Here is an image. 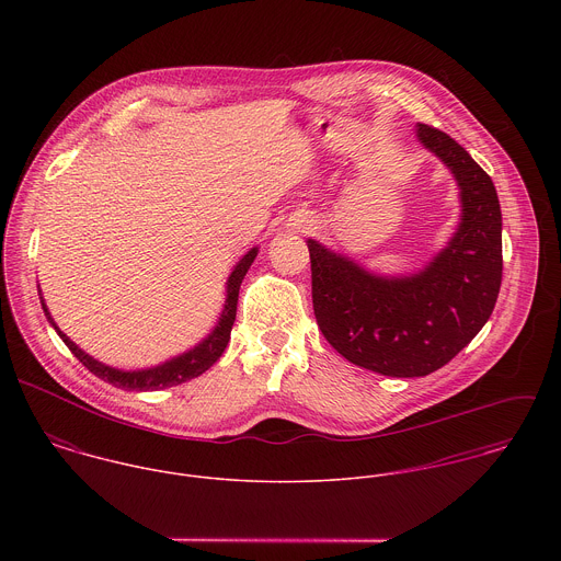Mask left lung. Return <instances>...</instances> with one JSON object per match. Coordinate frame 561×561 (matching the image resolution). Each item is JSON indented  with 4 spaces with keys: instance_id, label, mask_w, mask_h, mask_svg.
I'll return each instance as SVG.
<instances>
[{
    "instance_id": "8db88e82",
    "label": "left lung",
    "mask_w": 561,
    "mask_h": 561,
    "mask_svg": "<svg viewBox=\"0 0 561 561\" xmlns=\"http://www.w3.org/2000/svg\"><path fill=\"white\" fill-rule=\"evenodd\" d=\"M416 136L451 168L462 196L456 238L423 272L378 278L309 240L321 334L350 363L393 378L427 376L469 345L494 309L503 274L492 179L445 131L419 123Z\"/></svg>"
}]
</instances>
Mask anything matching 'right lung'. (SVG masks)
Here are the masks:
<instances>
[{"instance_id":"obj_1","label":"right lung","mask_w":561,"mask_h":561,"mask_svg":"<svg viewBox=\"0 0 561 561\" xmlns=\"http://www.w3.org/2000/svg\"><path fill=\"white\" fill-rule=\"evenodd\" d=\"M256 256V248H252L248 254H243L240 263L236 265L233 274L229 276V289H227V305L222 311V318L218 321L216 330L194 350L163 363L160 367L153 369H142V371H121V369H112L99 360H94L92 356H88L85 352H81L80 347L54 323L45 302H43V311L47 316V320L54 323V328L58 330V334L62 336V341L67 343V347L76 354V358L81 365L92 371L96 378L110 382L116 389H127V391H158V389H168V387H176L181 382H187L192 378H198L201 374H205L225 352L229 339H231V328L238 316V296H240V285L248 272V267L252 265Z\"/></svg>"}]
</instances>
